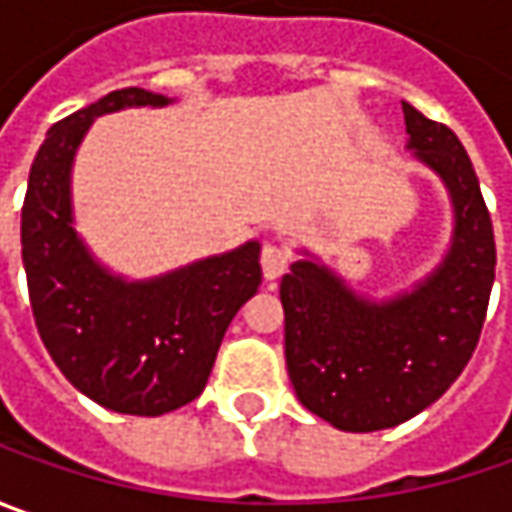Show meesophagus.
I'll return each instance as SVG.
<instances>
[{"label":"esophagus","instance_id":"1","mask_svg":"<svg viewBox=\"0 0 512 512\" xmlns=\"http://www.w3.org/2000/svg\"><path fill=\"white\" fill-rule=\"evenodd\" d=\"M287 265H290V253H287L285 247H262V273H265V279H279L287 270Z\"/></svg>","mask_w":512,"mask_h":512}]
</instances>
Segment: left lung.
<instances>
[{
    "label": "left lung",
    "instance_id": "1",
    "mask_svg": "<svg viewBox=\"0 0 512 512\" xmlns=\"http://www.w3.org/2000/svg\"><path fill=\"white\" fill-rule=\"evenodd\" d=\"M407 150L453 202V242L427 279L384 302L356 296L330 267L299 259L282 276L285 362L310 413L347 433L413 419L470 362L496 279L493 222L479 176L447 125L402 102Z\"/></svg>",
    "mask_w": 512,
    "mask_h": 512
}]
</instances>
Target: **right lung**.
Segmentation results:
<instances>
[{"label": "right lung", "instance_id": "right-lung-1", "mask_svg": "<svg viewBox=\"0 0 512 512\" xmlns=\"http://www.w3.org/2000/svg\"><path fill=\"white\" fill-rule=\"evenodd\" d=\"M162 108L168 96L122 88L70 113L36 153L22 205V262L36 330L79 393L128 416H162L205 390L239 307L262 285L259 242L128 282L73 230L70 168L96 116Z\"/></svg>", "mask_w": 512, "mask_h": 512}]
</instances>
